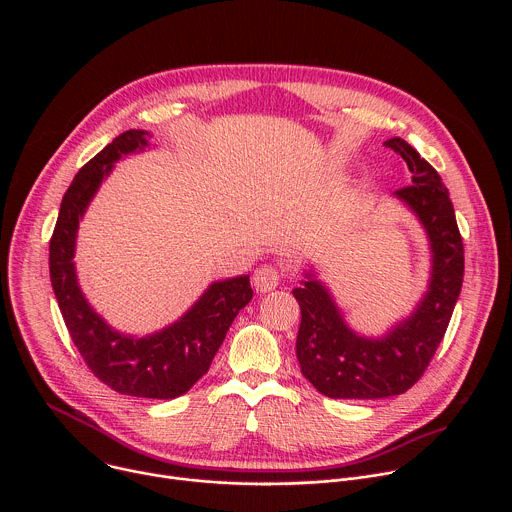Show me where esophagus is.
<instances>
[{
    "mask_svg": "<svg viewBox=\"0 0 512 512\" xmlns=\"http://www.w3.org/2000/svg\"><path fill=\"white\" fill-rule=\"evenodd\" d=\"M281 281V271L275 265H259L253 273V285L261 294H267V291L275 289Z\"/></svg>",
    "mask_w": 512,
    "mask_h": 512,
    "instance_id": "esophagus-1",
    "label": "esophagus"
}]
</instances>
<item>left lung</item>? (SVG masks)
<instances>
[{"label": "left lung", "instance_id": "8db88e82", "mask_svg": "<svg viewBox=\"0 0 512 512\" xmlns=\"http://www.w3.org/2000/svg\"><path fill=\"white\" fill-rule=\"evenodd\" d=\"M399 154L411 184L395 194L421 218L433 249L429 291L415 314L383 340L352 334L328 291L314 279L294 289L302 310L296 354L302 375L332 399H383L411 389L440 346L464 279V243L450 192L435 168L401 139L385 141Z\"/></svg>", "mask_w": 512, "mask_h": 512}]
</instances>
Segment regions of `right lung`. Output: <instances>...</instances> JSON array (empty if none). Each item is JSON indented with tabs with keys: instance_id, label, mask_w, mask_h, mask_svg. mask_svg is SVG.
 Segmentation results:
<instances>
[{
	"instance_id": "1",
	"label": "right lung",
	"mask_w": 512,
	"mask_h": 512,
	"mask_svg": "<svg viewBox=\"0 0 512 512\" xmlns=\"http://www.w3.org/2000/svg\"><path fill=\"white\" fill-rule=\"evenodd\" d=\"M148 133L129 129L89 160L70 182L50 237V281L68 334L91 373L121 395L174 399L184 395L210 367L227 330L251 298L249 275L212 283L196 306L174 326L150 338L113 332L85 302L75 277V239L79 218L111 164L135 152Z\"/></svg>"
}]
</instances>
